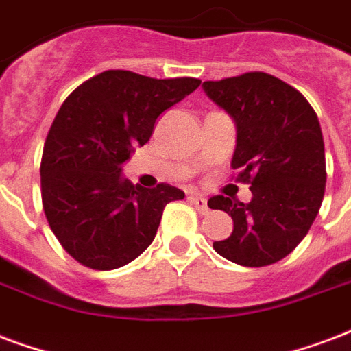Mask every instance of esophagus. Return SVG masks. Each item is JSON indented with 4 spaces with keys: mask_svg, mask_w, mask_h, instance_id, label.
Wrapping results in <instances>:
<instances>
[{
    "mask_svg": "<svg viewBox=\"0 0 351 351\" xmlns=\"http://www.w3.org/2000/svg\"><path fill=\"white\" fill-rule=\"evenodd\" d=\"M189 202H191L194 207H196L197 213H202V215H205L207 213V199L202 196H189Z\"/></svg>",
    "mask_w": 351,
    "mask_h": 351,
    "instance_id": "obj_1",
    "label": "esophagus"
}]
</instances>
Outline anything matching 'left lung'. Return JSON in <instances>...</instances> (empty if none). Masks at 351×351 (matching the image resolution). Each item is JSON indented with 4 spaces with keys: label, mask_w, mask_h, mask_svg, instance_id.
<instances>
[{
    "label": "left lung",
    "mask_w": 351,
    "mask_h": 351,
    "mask_svg": "<svg viewBox=\"0 0 351 351\" xmlns=\"http://www.w3.org/2000/svg\"><path fill=\"white\" fill-rule=\"evenodd\" d=\"M204 90L235 120L231 168L252 191L250 204L210 197V209L233 218V233L213 247L241 266L274 265L302 242L322 205L326 155L318 116L302 92L265 72L205 81Z\"/></svg>",
    "instance_id": "obj_1"
}]
</instances>
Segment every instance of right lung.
I'll list each match as a JSON object with an SVG mask.
<instances>
[{
  "instance_id": "add662e5",
  "label": "right lung",
  "mask_w": 351,
  "mask_h": 351,
  "mask_svg": "<svg viewBox=\"0 0 351 351\" xmlns=\"http://www.w3.org/2000/svg\"><path fill=\"white\" fill-rule=\"evenodd\" d=\"M199 83L107 70L66 97L46 136L40 186L47 223L77 263L94 270L131 263L154 242L166 204L185 197L166 183L133 185L122 165Z\"/></svg>"
}]
</instances>
